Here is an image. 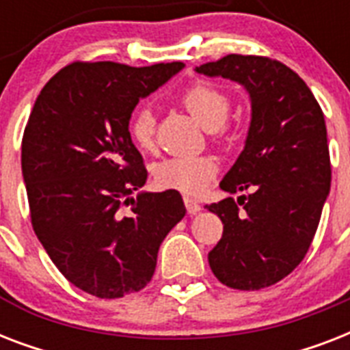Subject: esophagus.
I'll use <instances>...</instances> for the list:
<instances>
[{
  "label": "esophagus",
  "instance_id": "obj_1",
  "mask_svg": "<svg viewBox=\"0 0 350 350\" xmlns=\"http://www.w3.org/2000/svg\"><path fill=\"white\" fill-rule=\"evenodd\" d=\"M183 202H185V207H187V211H189V214H196L202 211V205H200L196 200H192V198L185 196L183 198Z\"/></svg>",
  "mask_w": 350,
  "mask_h": 350
}]
</instances>
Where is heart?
Here are the masks:
<instances>
[{
	"instance_id": "1",
	"label": "heart",
	"mask_w": 350,
	"mask_h": 350,
	"mask_svg": "<svg viewBox=\"0 0 350 350\" xmlns=\"http://www.w3.org/2000/svg\"><path fill=\"white\" fill-rule=\"evenodd\" d=\"M181 103L205 131H213L216 139L227 142L230 137L224 123L229 118L230 98L221 87L207 81H196L181 96ZM129 132L139 148L154 147L156 120L148 107L134 112L129 123ZM218 172V163L211 156L196 158H169L154 167V183L165 191H178L187 196L202 194Z\"/></svg>"
}]
</instances>
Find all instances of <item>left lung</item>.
<instances>
[{
	"mask_svg": "<svg viewBox=\"0 0 350 350\" xmlns=\"http://www.w3.org/2000/svg\"><path fill=\"white\" fill-rule=\"evenodd\" d=\"M196 72L243 85L252 107L243 150L219 183L250 194L207 205L224 224L208 265L230 288L271 287L301 263L329 196L325 118L304 79L271 57L229 54Z\"/></svg>",
	"mask_w": 350,
	"mask_h": 350,
	"instance_id": "1",
	"label": "left lung"
}]
</instances>
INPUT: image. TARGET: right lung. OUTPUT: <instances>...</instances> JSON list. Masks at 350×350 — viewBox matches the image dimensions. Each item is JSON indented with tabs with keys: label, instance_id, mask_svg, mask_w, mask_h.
Listing matches in <instances>:
<instances>
[{
	"label": "right lung",
	"instance_id": "1",
	"mask_svg": "<svg viewBox=\"0 0 350 350\" xmlns=\"http://www.w3.org/2000/svg\"><path fill=\"white\" fill-rule=\"evenodd\" d=\"M183 67L74 62L49 79L30 112L21 170L32 227L63 276L92 296L142 291L159 245L187 213L178 191L132 198L147 170L129 132L139 98Z\"/></svg>",
	"mask_w": 350,
	"mask_h": 350
}]
</instances>
